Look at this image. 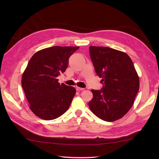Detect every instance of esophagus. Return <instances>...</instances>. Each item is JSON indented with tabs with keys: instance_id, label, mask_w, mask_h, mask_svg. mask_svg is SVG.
Returning <instances> with one entry per match:
<instances>
[{
	"instance_id": "34e87169",
	"label": "esophagus",
	"mask_w": 159,
	"mask_h": 159,
	"mask_svg": "<svg viewBox=\"0 0 159 159\" xmlns=\"http://www.w3.org/2000/svg\"><path fill=\"white\" fill-rule=\"evenodd\" d=\"M76 89L77 90V91H83V90H84V88H80V87H76Z\"/></svg>"
}]
</instances>
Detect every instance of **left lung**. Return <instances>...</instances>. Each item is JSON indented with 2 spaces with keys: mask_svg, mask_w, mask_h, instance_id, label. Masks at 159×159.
Returning a JSON list of instances; mask_svg holds the SVG:
<instances>
[{
  "mask_svg": "<svg viewBox=\"0 0 159 159\" xmlns=\"http://www.w3.org/2000/svg\"><path fill=\"white\" fill-rule=\"evenodd\" d=\"M89 55L102 83L100 90H92L89 109L104 121L119 120L133 106L139 89L133 63L127 54L109 47L91 46Z\"/></svg>",
  "mask_w": 159,
  "mask_h": 159,
  "instance_id": "8db88e82",
  "label": "left lung"
}]
</instances>
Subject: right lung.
<instances>
[{
  "label": "right lung",
  "mask_w": 159,
  "mask_h": 159,
  "mask_svg": "<svg viewBox=\"0 0 159 159\" xmlns=\"http://www.w3.org/2000/svg\"><path fill=\"white\" fill-rule=\"evenodd\" d=\"M79 46H53L37 52L30 59L22 77V86L30 109L37 116L52 120L69 109L76 89L58 83L68 66L69 58Z\"/></svg>",
  "instance_id": "add662e5"
}]
</instances>
